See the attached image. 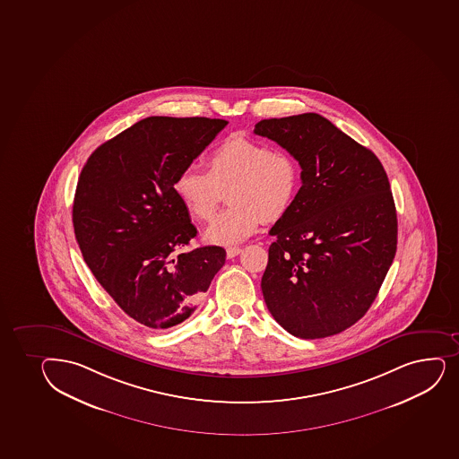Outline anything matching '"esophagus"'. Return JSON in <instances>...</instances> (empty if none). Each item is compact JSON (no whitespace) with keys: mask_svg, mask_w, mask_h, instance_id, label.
Segmentation results:
<instances>
[{"mask_svg":"<svg viewBox=\"0 0 459 459\" xmlns=\"http://www.w3.org/2000/svg\"><path fill=\"white\" fill-rule=\"evenodd\" d=\"M241 252L242 250L239 248V247H229V248L226 250L227 257H229V259H232V257L238 256V255H239Z\"/></svg>","mask_w":459,"mask_h":459,"instance_id":"34e87169","label":"esophagus"}]
</instances>
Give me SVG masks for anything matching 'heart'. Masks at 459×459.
<instances>
[{
	"label": "heart",
	"mask_w": 459,
	"mask_h": 459,
	"mask_svg": "<svg viewBox=\"0 0 459 459\" xmlns=\"http://www.w3.org/2000/svg\"><path fill=\"white\" fill-rule=\"evenodd\" d=\"M207 173L183 168L174 178L173 191L189 215L211 220L227 191V207L211 226L206 239L233 246L256 232L262 220L279 221L291 211L300 189V168L292 154L281 148L232 134L206 158Z\"/></svg>",
	"instance_id": "obj_1"
}]
</instances>
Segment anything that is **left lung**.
Returning a JSON list of instances; mask_svg holds the SVG:
<instances>
[{"instance_id":"8db88e82","label":"left lung","mask_w":459,"mask_h":459,"mask_svg":"<svg viewBox=\"0 0 459 459\" xmlns=\"http://www.w3.org/2000/svg\"><path fill=\"white\" fill-rule=\"evenodd\" d=\"M301 168L291 211L272 227L262 294L291 335H336L370 309L397 248V213L376 154L318 114L262 119Z\"/></svg>"}]
</instances>
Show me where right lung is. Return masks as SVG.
Instances as JSON below:
<instances>
[{
    "instance_id": "obj_1",
    "label": "right lung",
    "mask_w": 459,
    "mask_h": 459,
    "mask_svg": "<svg viewBox=\"0 0 459 459\" xmlns=\"http://www.w3.org/2000/svg\"><path fill=\"white\" fill-rule=\"evenodd\" d=\"M227 124L148 117L101 143L80 174L73 222L84 262L117 305L152 331L193 316L226 262L222 247L178 253L197 229L173 182Z\"/></svg>"
}]
</instances>
